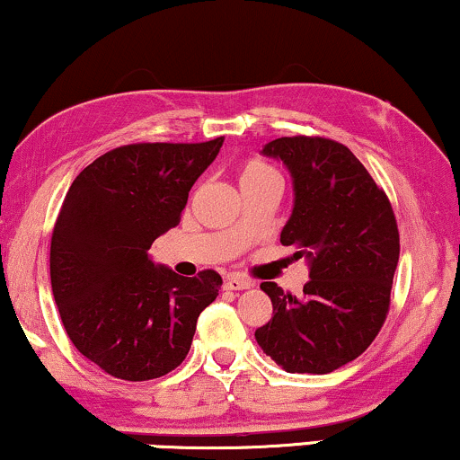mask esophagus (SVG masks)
Here are the masks:
<instances>
[{"label": "esophagus", "instance_id": "esophagus-1", "mask_svg": "<svg viewBox=\"0 0 460 460\" xmlns=\"http://www.w3.org/2000/svg\"><path fill=\"white\" fill-rule=\"evenodd\" d=\"M224 288H226V290H234V292H239V290H249V288H253V283L249 281V279H243V277L230 275V277H226Z\"/></svg>", "mask_w": 460, "mask_h": 460}]
</instances>
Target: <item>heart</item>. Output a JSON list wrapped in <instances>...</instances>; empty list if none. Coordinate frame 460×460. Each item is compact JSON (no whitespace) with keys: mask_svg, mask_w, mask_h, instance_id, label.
Masks as SVG:
<instances>
[{"mask_svg":"<svg viewBox=\"0 0 460 460\" xmlns=\"http://www.w3.org/2000/svg\"><path fill=\"white\" fill-rule=\"evenodd\" d=\"M279 181L277 172L270 166H266L264 162H247L245 166L241 168L239 174V183H256V181Z\"/></svg>","mask_w":460,"mask_h":460,"instance_id":"1","label":"heart"}]
</instances>
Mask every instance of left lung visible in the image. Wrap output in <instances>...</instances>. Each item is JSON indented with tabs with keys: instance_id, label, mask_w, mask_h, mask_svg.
Masks as SVG:
<instances>
[{
	"instance_id": "1",
	"label": "left lung",
	"mask_w": 460,
	"mask_h": 460,
	"mask_svg": "<svg viewBox=\"0 0 460 460\" xmlns=\"http://www.w3.org/2000/svg\"><path fill=\"white\" fill-rule=\"evenodd\" d=\"M262 153L292 177L281 245L307 260L309 281L300 298L273 281L260 286L273 317L256 341L283 371L324 376L358 358L386 320L399 264L396 219L384 190L341 143L286 136Z\"/></svg>"
}]
</instances>
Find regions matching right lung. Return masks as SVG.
<instances>
[{"label": "right lung", "instance_id": "1", "mask_svg": "<svg viewBox=\"0 0 460 460\" xmlns=\"http://www.w3.org/2000/svg\"><path fill=\"white\" fill-rule=\"evenodd\" d=\"M224 138L126 145L98 157L67 190L50 239V286L84 358L112 377L145 382L185 360L198 315L221 277H181L149 249L179 224L187 196Z\"/></svg>", "mask_w": 460, "mask_h": 460}]
</instances>
